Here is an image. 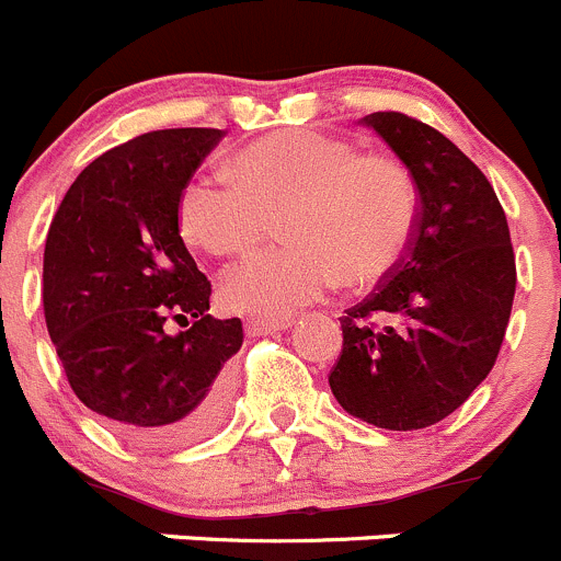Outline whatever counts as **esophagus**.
Wrapping results in <instances>:
<instances>
[{
    "label": "esophagus",
    "mask_w": 561,
    "mask_h": 561,
    "mask_svg": "<svg viewBox=\"0 0 561 561\" xmlns=\"http://www.w3.org/2000/svg\"><path fill=\"white\" fill-rule=\"evenodd\" d=\"M291 327V321L283 319V321H245V332L248 335H267V332H280V330H288Z\"/></svg>",
    "instance_id": "34e87169"
}]
</instances>
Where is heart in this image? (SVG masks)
<instances>
[{
	"label": "heart",
	"mask_w": 561,
	"mask_h": 561,
	"mask_svg": "<svg viewBox=\"0 0 561 561\" xmlns=\"http://www.w3.org/2000/svg\"><path fill=\"white\" fill-rule=\"evenodd\" d=\"M226 176H193L176 220L209 256L245 253L280 209L286 242L253 253L220 286L226 310L288 319L337 280H379L417 226V185L390 154L354 152L346 138L310 127L264 133L226 158Z\"/></svg>",
	"instance_id": "obj_1"
}]
</instances>
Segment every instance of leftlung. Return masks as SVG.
Here are the masks:
<instances>
[{
	"label": "left lung",
	"mask_w": 561,
	"mask_h": 561,
	"mask_svg": "<svg viewBox=\"0 0 561 561\" xmlns=\"http://www.w3.org/2000/svg\"><path fill=\"white\" fill-rule=\"evenodd\" d=\"M359 125L407 165L420 213L407 256L341 319L330 390L376 428H428L496 363L515 297L507 218L485 174L439 130L398 111Z\"/></svg>",
	"instance_id": "left-lung-1"
}]
</instances>
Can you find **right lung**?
Here are the masks:
<instances>
[{"mask_svg":"<svg viewBox=\"0 0 561 561\" xmlns=\"http://www.w3.org/2000/svg\"><path fill=\"white\" fill-rule=\"evenodd\" d=\"M224 130H154L94 158L65 193L43 256V308L79 401L138 447L220 425L240 319H213L209 280L176 220L182 187ZM176 320L186 330L171 336Z\"/></svg>","mask_w":561,"mask_h":561,"instance_id":"1","label":"right lung"}]
</instances>
